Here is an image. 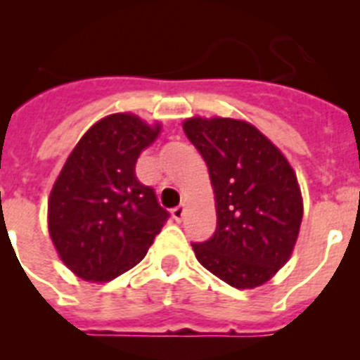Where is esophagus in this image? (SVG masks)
<instances>
[{
	"instance_id": "34e87169",
	"label": "esophagus",
	"mask_w": 360,
	"mask_h": 360,
	"mask_svg": "<svg viewBox=\"0 0 360 360\" xmlns=\"http://www.w3.org/2000/svg\"><path fill=\"white\" fill-rule=\"evenodd\" d=\"M171 214H173V218L176 219V221H182L184 216H186V205H178V207H174L173 211H171Z\"/></svg>"
}]
</instances>
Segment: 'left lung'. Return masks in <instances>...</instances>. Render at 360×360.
<instances>
[{
    "mask_svg": "<svg viewBox=\"0 0 360 360\" xmlns=\"http://www.w3.org/2000/svg\"><path fill=\"white\" fill-rule=\"evenodd\" d=\"M184 131L207 164L216 200V231L193 243L196 259L231 287H259L288 262L297 240L303 200L294 169L245 120L193 117Z\"/></svg>",
    "mask_w": 360,
    "mask_h": 360,
    "instance_id": "left-lung-1",
    "label": "left lung"
}]
</instances>
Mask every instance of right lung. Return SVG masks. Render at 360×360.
I'll return each instance as SVG.
<instances>
[{
	"label": "right lung",
	"instance_id": "right-lung-1",
	"mask_svg": "<svg viewBox=\"0 0 360 360\" xmlns=\"http://www.w3.org/2000/svg\"><path fill=\"white\" fill-rule=\"evenodd\" d=\"M160 133L131 113H115L82 135L49 200V231L59 257L86 281H111L133 269L169 212L135 164Z\"/></svg>",
	"mask_w": 360,
	"mask_h": 360
}]
</instances>
